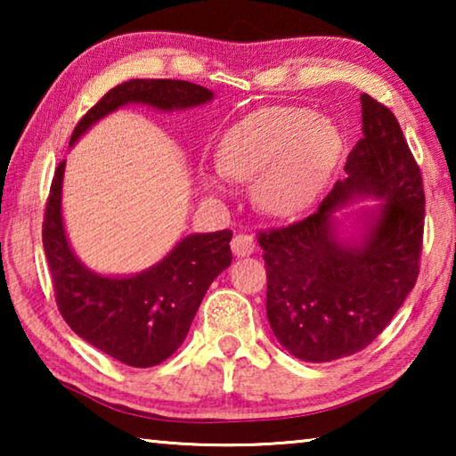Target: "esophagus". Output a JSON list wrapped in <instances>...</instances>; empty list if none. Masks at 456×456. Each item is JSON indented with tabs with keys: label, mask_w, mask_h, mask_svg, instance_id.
<instances>
[{
	"label": "esophagus",
	"mask_w": 456,
	"mask_h": 456,
	"mask_svg": "<svg viewBox=\"0 0 456 456\" xmlns=\"http://www.w3.org/2000/svg\"><path fill=\"white\" fill-rule=\"evenodd\" d=\"M231 249L237 257H247L251 256L253 249H256V239L253 235H247V233H237L233 237V241H231Z\"/></svg>",
	"instance_id": "1"
}]
</instances>
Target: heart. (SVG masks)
Instances as JSON below:
<instances>
[{
    "instance_id": "heart-1",
    "label": "heart",
    "mask_w": 456,
    "mask_h": 456,
    "mask_svg": "<svg viewBox=\"0 0 456 456\" xmlns=\"http://www.w3.org/2000/svg\"><path fill=\"white\" fill-rule=\"evenodd\" d=\"M342 152L344 136L330 118L299 106H267L221 136L217 168L200 173V183L221 192L225 179H253L261 209L289 215L320 195Z\"/></svg>"
}]
</instances>
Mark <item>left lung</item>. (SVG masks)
<instances>
[{
    "label": "left lung",
    "instance_id": "left-lung-1",
    "mask_svg": "<svg viewBox=\"0 0 456 456\" xmlns=\"http://www.w3.org/2000/svg\"><path fill=\"white\" fill-rule=\"evenodd\" d=\"M362 138L318 211L261 231L267 320L291 356L331 362L382 334L419 277L422 175L390 108L362 94ZM356 196L381 200L358 240H342L335 213Z\"/></svg>",
    "mask_w": 456,
    "mask_h": 456
}]
</instances>
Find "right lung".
Here are the masks:
<instances>
[{
  "instance_id": "1",
  "label": "right lung",
  "mask_w": 456,
  "mask_h": 456,
  "mask_svg": "<svg viewBox=\"0 0 456 456\" xmlns=\"http://www.w3.org/2000/svg\"><path fill=\"white\" fill-rule=\"evenodd\" d=\"M213 100V92L184 80H128L98 100L76 125L70 146L106 114L126 104L184 110ZM66 160L53 175L45 205L42 241L56 304L76 334L100 352L133 368H151L173 356L184 342L203 296L231 265L229 229L181 239L165 259L128 277L100 275L80 264L61 219Z\"/></svg>"
}]
</instances>
